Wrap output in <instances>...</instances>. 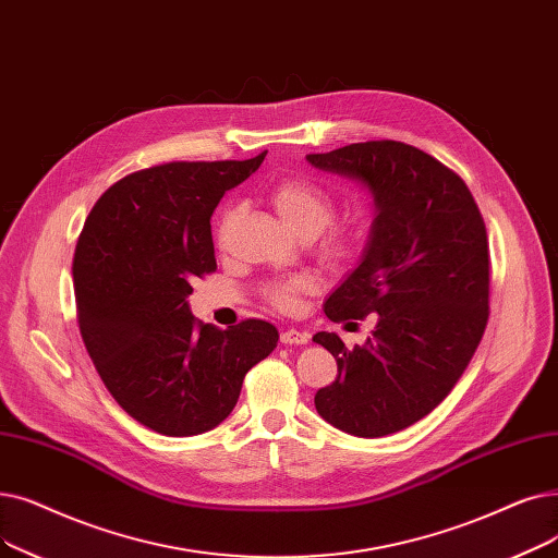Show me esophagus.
<instances>
[{
  "label": "esophagus",
  "mask_w": 558,
  "mask_h": 558,
  "mask_svg": "<svg viewBox=\"0 0 558 558\" xmlns=\"http://www.w3.org/2000/svg\"><path fill=\"white\" fill-rule=\"evenodd\" d=\"M307 332H301V330H296V328H287V330H282V335H280V342L282 344H307Z\"/></svg>",
  "instance_id": "1"
}]
</instances>
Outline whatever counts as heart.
I'll return each instance as SVG.
<instances>
[{
    "mask_svg": "<svg viewBox=\"0 0 558 558\" xmlns=\"http://www.w3.org/2000/svg\"><path fill=\"white\" fill-rule=\"evenodd\" d=\"M271 201L278 214L282 216V221L303 239L319 234L330 223L335 214V203L328 193L322 186L301 178H289L278 182L271 191ZM230 216L232 211L226 214L223 226L230 221ZM347 244H349V236L344 230H330L324 236V251L330 257L342 255L347 251ZM307 289H310V280L299 276V278L271 282L266 287L264 294L278 310H294L301 301V294L307 292Z\"/></svg>",
    "mask_w": 558,
    "mask_h": 558,
    "instance_id": "b5f03b06",
    "label": "heart"
}]
</instances>
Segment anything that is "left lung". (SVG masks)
I'll return each instance as SVG.
<instances>
[{
	"label": "left lung",
	"mask_w": 558,
	"mask_h": 558,
	"mask_svg": "<svg viewBox=\"0 0 558 558\" xmlns=\"http://www.w3.org/2000/svg\"><path fill=\"white\" fill-rule=\"evenodd\" d=\"M305 159L374 201L360 264L324 312L330 322L376 314V328L355 349L337 332L312 337L339 372L314 405L339 430L383 438L426 417L470 365L488 324L486 226L465 182L413 145L367 141Z\"/></svg>",
	"instance_id": "1"
}]
</instances>
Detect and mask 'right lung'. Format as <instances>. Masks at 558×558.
<instances>
[{
  "mask_svg": "<svg viewBox=\"0 0 558 558\" xmlns=\"http://www.w3.org/2000/svg\"><path fill=\"white\" fill-rule=\"evenodd\" d=\"M246 161H173L109 186L77 241V322L107 390L138 424L171 438L219 426L241 383L278 344L269 322H196L191 282L216 269L209 219L251 178Z\"/></svg>",
  "mask_w": 558,
  "mask_h": 558,
  "instance_id": "add662e5",
  "label": "right lung"
}]
</instances>
